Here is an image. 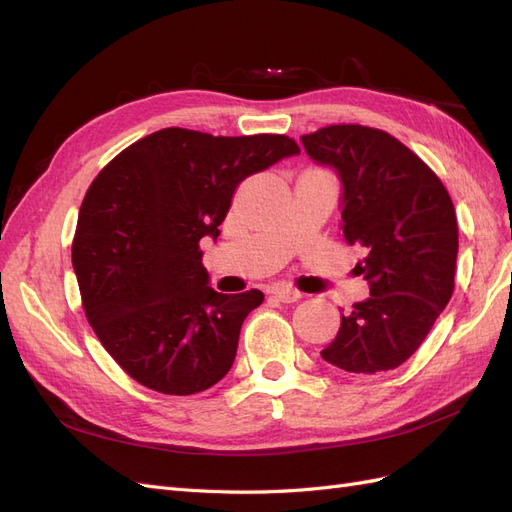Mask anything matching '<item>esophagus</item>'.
I'll return each mask as SVG.
<instances>
[{"mask_svg":"<svg viewBox=\"0 0 512 512\" xmlns=\"http://www.w3.org/2000/svg\"><path fill=\"white\" fill-rule=\"evenodd\" d=\"M277 299H280L282 303H294V301H299L303 294L299 292V290H294V288H290V286H275L273 290H271Z\"/></svg>","mask_w":512,"mask_h":512,"instance_id":"1","label":"esophagus"}]
</instances>
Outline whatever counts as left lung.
<instances>
[{
    "mask_svg": "<svg viewBox=\"0 0 512 512\" xmlns=\"http://www.w3.org/2000/svg\"><path fill=\"white\" fill-rule=\"evenodd\" d=\"M316 164L342 185V230L365 258L369 297L342 314L322 359L350 374L399 367L423 344L455 288L457 218L431 168L397 138L365 126L301 136Z\"/></svg>",
    "mask_w": 512,
    "mask_h": 512,
    "instance_id": "1",
    "label": "left lung"
}]
</instances>
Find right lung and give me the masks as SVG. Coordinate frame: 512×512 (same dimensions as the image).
<instances>
[{"instance_id":"add662e5","label":"right lung","mask_w":512,"mask_h":512,"mask_svg":"<svg viewBox=\"0 0 512 512\" xmlns=\"http://www.w3.org/2000/svg\"><path fill=\"white\" fill-rule=\"evenodd\" d=\"M299 147L288 136L164 128L104 166L72 243L85 316L128 376L194 395L235 363L241 324L265 294L209 286L200 239H218L239 183Z\"/></svg>"}]
</instances>
